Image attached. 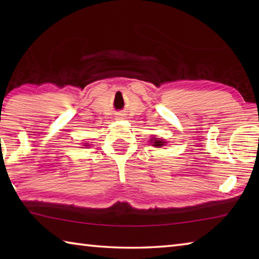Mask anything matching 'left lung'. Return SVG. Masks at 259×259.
<instances>
[{
	"label": "left lung",
	"instance_id": "1",
	"mask_svg": "<svg viewBox=\"0 0 259 259\" xmlns=\"http://www.w3.org/2000/svg\"><path fill=\"white\" fill-rule=\"evenodd\" d=\"M150 142H151V144H152V146L159 147V148H161L162 146H164L165 143H166V142H164L163 139L157 138V137H155V136H153V137L150 139Z\"/></svg>",
	"mask_w": 259,
	"mask_h": 259
}]
</instances>
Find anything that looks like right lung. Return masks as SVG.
<instances>
[{
    "label": "right lung",
    "instance_id": "add662e5",
    "mask_svg": "<svg viewBox=\"0 0 259 259\" xmlns=\"http://www.w3.org/2000/svg\"><path fill=\"white\" fill-rule=\"evenodd\" d=\"M83 145H84V146H88V144H87V143H83Z\"/></svg>",
    "mask_w": 259,
    "mask_h": 259
}]
</instances>
